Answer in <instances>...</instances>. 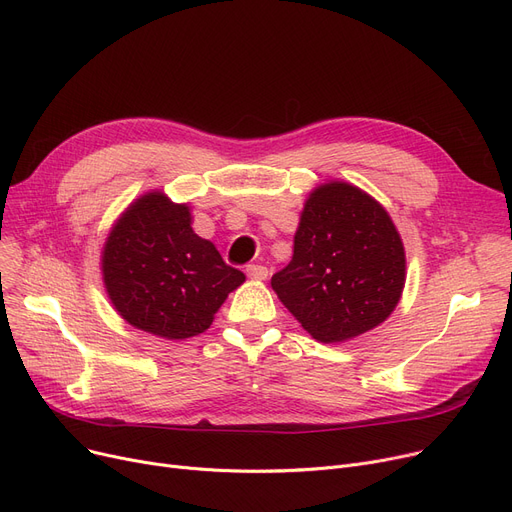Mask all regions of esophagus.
I'll list each match as a JSON object with an SVG mask.
<instances>
[{
  "label": "esophagus",
  "mask_w": 512,
  "mask_h": 512,
  "mask_svg": "<svg viewBox=\"0 0 512 512\" xmlns=\"http://www.w3.org/2000/svg\"><path fill=\"white\" fill-rule=\"evenodd\" d=\"M267 274H270V272H267L265 265H257V263L247 265V276H249L251 280H265Z\"/></svg>",
  "instance_id": "1"
}]
</instances>
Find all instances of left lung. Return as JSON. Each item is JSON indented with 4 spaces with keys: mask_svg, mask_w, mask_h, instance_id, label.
<instances>
[{
    "mask_svg": "<svg viewBox=\"0 0 512 512\" xmlns=\"http://www.w3.org/2000/svg\"><path fill=\"white\" fill-rule=\"evenodd\" d=\"M405 286V247L388 211L357 186L315 188L294 234V253L272 276L284 307L319 342L380 326Z\"/></svg>",
    "mask_w": 512,
    "mask_h": 512,
    "instance_id": "8db88e82",
    "label": "left lung"
}]
</instances>
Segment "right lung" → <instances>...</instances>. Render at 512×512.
<instances>
[{
  "mask_svg": "<svg viewBox=\"0 0 512 512\" xmlns=\"http://www.w3.org/2000/svg\"><path fill=\"white\" fill-rule=\"evenodd\" d=\"M103 282L130 326L168 340L205 332L245 274L191 228V211L166 195L134 201L107 236Z\"/></svg>",
  "mask_w": 512,
  "mask_h": 512,
  "instance_id": "1",
  "label": "right lung"
}]
</instances>
